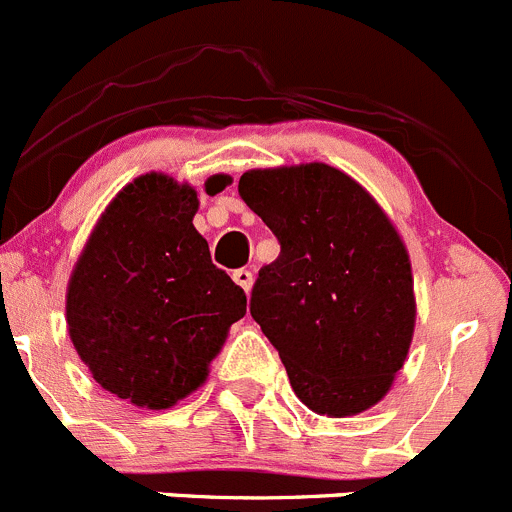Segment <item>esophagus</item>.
Listing matches in <instances>:
<instances>
[{"instance_id": "34e87169", "label": "esophagus", "mask_w": 512, "mask_h": 512, "mask_svg": "<svg viewBox=\"0 0 512 512\" xmlns=\"http://www.w3.org/2000/svg\"><path fill=\"white\" fill-rule=\"evenodd\" d=\"M234 281L239 283L246 293H249L251 286H254V273H251L249 268H239V271H234Z\"/></svg>"}]
</instances>
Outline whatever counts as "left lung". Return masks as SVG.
<instances>
[{"label":"left lung","mask_w":512,"mask_h":512,"mask_svg":"<svg viewBox=\"0 0 512 512\" xmlns=\"http://www.w3.org/2000/svg\"><path fill=\"white\" fill-rule=\"evenodd\" d=\"M239 194L281 244L258 271L251 316L313 413L376 406L416 326L411 258L381 206L328 164L251 169Z\"/></svg>","instance_id":"left-lung-1"}]
</instances>
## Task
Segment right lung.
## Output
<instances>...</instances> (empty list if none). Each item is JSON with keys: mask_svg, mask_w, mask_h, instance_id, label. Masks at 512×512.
<instances>
[{"mask_svg": "<svg viewBox=\"0 0 512 512\" xmlns=\"http://www.w3.org/2000/svg\"><path fill=\"white\" fill-rule=\"evenodd\" d=\"M229 176H214L224 189ZM196 189L139 176L96 221L67 288L69 338L104 391L164 411L209 376L246 293L194 229Z\"/></svg>", "mask_w": 512, "mask_h": 512, "instance_id": "right-lung-1", "label": "right lung"}]
</instances>
